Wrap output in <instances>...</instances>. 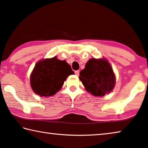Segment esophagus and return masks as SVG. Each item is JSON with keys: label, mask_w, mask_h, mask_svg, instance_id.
Returning a JSON list of instances; mask_svg holds the SVG:
<instances>
[{"label": "esophagus", "mask_w": 148, "mask_h": 148, "mask_svg": "<svg viewBox=\"0 0 148 148\" xmlns=\"http://www.w3.org/2000/svg\"><path fill=\"white\" fill-rule=\"evenodd\" d=\"M75 74L76 75L79 76V70H77V71H75Z\"/></svg>", "instance_id": "obj_1"}]
</instances>
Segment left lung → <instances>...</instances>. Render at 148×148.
I'll list each match as a JSON object with an SVG mask.
<instances>
[{
	"label": "left lung",
	"mask_w": 148,
	"mask_h": 148,
	"mask_svg": "<svg viewBox=\"0 0 148 148\" xmlns=\"http://www.w3.org/2000/svg\"><path fill=\"white\" fill-rule=\"evenodd\" d=\"M79 75V79L86 90L95 96H104L114 87V74L110 63L106 60L90 59Z\"/></svg>",
	"instance_id": "8db88e82"
}]
</instances>
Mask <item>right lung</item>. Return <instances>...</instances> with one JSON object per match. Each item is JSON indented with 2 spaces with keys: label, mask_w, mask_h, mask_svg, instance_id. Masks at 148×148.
Masks as SVG:
<instances>
[{
  "label": "right lung",
  "mask_w": 148,
  "mask_h": 148,
  "mask_svg": "<svg viewBox=\"0 0 148 148\" xmlns=\"http://www.w3.org/2000/svg\"><path fill=\"white\" fill-rule=\"evenodd\" d=\"M73 73L65 60H59L56 57L45 59L38 62L33 70L30 77L32 88L40 97L53 96Z\"/></svg>",
  "instance_id": "right-lung-1"
}]
</instances>
